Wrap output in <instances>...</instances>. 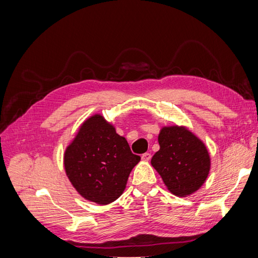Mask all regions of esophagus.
<instances>
[{
    "mask_svg": "<svg viewBox=\"0 0 258 258\" xmlns=\"http://www.w3.org/2000/svg\"><path fill=\"white\" fill-rule=\"evenodd\" d=\"M141 158H142V160H144V161H148V160H150V159L152 158V155H151L150 153H144V154L141 156Z\"/></svg>",
    "mask_w": 258,
    "mask_h": 258,
    "instance_id": "esophagus-1",
    "label": "esophagus"
}]
</instances>
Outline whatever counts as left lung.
Instances as JSON below:
<instances>
[{
  "instance_id": "8db88e82",
  "label": "left lung",
  "mask_w": 258,
  "mask_h": 258,
  "mask_svg": "<svg viewBox=\"0 0 258 258\" xmlns=\"http://www.w3.org/2000/svg\"><path fill=\"white\" fill-rule=\"evenodd\" d=\"M159 151L151 160L167 188L186 197L204 185L211 168L205 143L183 126L162 127L158 136Z\"/></svg>"
}]
</instances>
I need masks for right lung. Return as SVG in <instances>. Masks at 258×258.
Returning a JSON list of instances; mask_svg holds the SVG:
<instances>
[{
	"label": "right lung",
	"mask_w": 258,
	"mask_h": 258,
	"mask_svg": "<svg viewBox=\"0 0 258 258\" xmlns=\"http://www.w3.org/2000/svg\"><path fill=\"white\" fill-rule=\"evenodd\" d=\"M141 157L112 123L95 114L86 119L64 153L66 173L86 200L108 205L121 196L131 170Z\"/></svg>",
	"instance_id": "1"
}]
</instances>
